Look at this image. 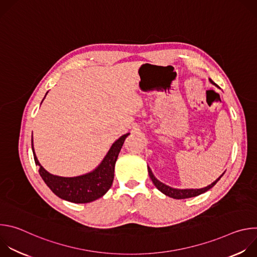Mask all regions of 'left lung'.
I'll return each mask as SVG.
<instances>
[{"mask_svg":"<svg viewBox=\"0 0 257 257\" xmlns=\"http://www.w3.org/2000/svg\"><path fill=\"white\" fill-rule=\"evenodd\" d=\"M209 82H210L211 84L215 85V83H214L210 78H209ZM215 86H216V85H215ZM148 170H149V174H150V177H151V179H152V181H153V183H154V185H155L162 193H164L165 195H167V196H169V197H172V198H174V199H185V198H190V197L198 196V195H200V194L206 192V191L209 190L210 188H212V187L216 184V182H217L219 179H221V177L225 174V173H223V175H222L221 177L217 178L214 182L211 183L210 185H208V186H206V187H204V188H200V189H177V188H172V187H170V186L164 184V183H162L161 181H159V180L154 176V174H153L152 170L150 169V167H148Z\"/></svg>","mask_w":257,"mask_h":257,"instance_id":"obj_1","label":"left lung"}]
</instances>
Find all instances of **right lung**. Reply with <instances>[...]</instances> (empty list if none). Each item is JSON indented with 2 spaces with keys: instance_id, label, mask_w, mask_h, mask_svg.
<instances>
[{
  "instance_id": "add662e5",
  "label": "right lung",
  "mask_w": 257,
  "mask_h": 257,
  "mask_svg": "<svg viewBox=\"0 0 257 257\" xmlns=\"http://www.w3.org/2000/svg\"><path fill=\"white\" fill-rule=\"evenodd\" d=\"M129 134L130 133L124 134L117 139L101 163L93 171L84 175L76 177H61L49 173L43 168L36 158L32 142L34 162L40 167L39 172L41 177L48 187L58 197L74 203H88L102 197L111 188L114 180L116 161L124 141Z\"/></svg>"
}]
</instances>
